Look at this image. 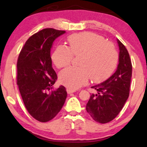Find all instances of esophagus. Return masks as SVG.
I'll use <instances>...</instances> for the list:
<instances>
[{"label": "esophagus", "mask_w": 147, "mask_h": 147, "mask_svg": "<svg viewBox=\"0 0 147 147\" xmlns=\"http://www.w3.org/2000/svg\"><path fill=\"white\" fill-rule=\"evenodd\" d=\"M66 90H67V92H68V94L72 93V92H75L76 91L75 90H72V89H71V88H67Z\"/></svg>", "instance_id": "obj_1"}]
</instances>
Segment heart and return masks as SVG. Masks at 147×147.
I'll return each mask as SVG.
<instances>
[{
  "instance_id": "1",
  "label": "heart",
  "mask_w": 147,
  "mask_h": 147,
  "mask_svg": "<svg viewBox=\"0 0 147 147\" xmlns=\"http://www.w3.org/2000/svg\"><path fill=\"white\" fill-rule=\"evenodd\" d=\"M70 48L59 45L52 55L57 68L69 65L75 56H81L79 67L70 66L59 73L60 83L69 88L77 89L87 84L89 79L99 82L110 77L116 68L118 52L115 45L92 32L74 34L68 37Z\"/></svg>"
}]
</instances>
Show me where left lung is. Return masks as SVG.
<instances>
[{
    "mask_svg": "<svg viewBox=\"0 0 147 147\" xmlns=\"http://www.w3.org/2000/svg\"><path fill=\"white\" fill-rule=\"evenodd\" d=\"M119 63L116 71L102 83L93 86L96 93L90 95L86 109L97 122L108 123L119 113L129 95L132 64L124 45L117 39Z\"/></svg>",
    "mask_w": 147,
    "mask_h": 147,
    "instance_id": "obj_1",
    "label": "left lung"
}]
</instances>
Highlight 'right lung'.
<instances>
[{"instance_id": "add662e5", "label": "right lung", "mask_w": 147, "mask_h": 147, "mask_svg": "<svg viewBox=\"0 0 147 147\" xmlns=\"http://www.w3.org/2000/svg\"><path fill=\"white\" fill-rule=\"evenodd\" d=\"M65 33L52 28L42 30L28 38L18 56L17 85L20 93L29 113L41 122L53 119L67 97L63 86L55 90L52 87L57 75L50 57L53 42Z\"/></svg>"}]
</instances>
